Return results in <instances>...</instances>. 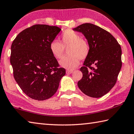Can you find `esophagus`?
<instances>
[{
    "label": "esophagus",
    "instance_id": "1",
    "mask_svg": "<svg viewBox=\"0 0 134 134\" xmlns=\"http://www.w3.org/2000/svg\"><path fill=\"white\" fill-rule=\"evenodd\" d=\"M72 72H73V71H70V70H67L66 71V74H72Z\"/></svg>",
    "mask_w": 134,
    "mask_h": 134
}]
</instances>
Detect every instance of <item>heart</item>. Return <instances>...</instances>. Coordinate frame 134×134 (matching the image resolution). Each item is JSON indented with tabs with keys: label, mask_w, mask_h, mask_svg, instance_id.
<instances>
[{
	"label": "heart",
	"mask_w": 134,
	"mask_h": 134,
	"mask_svg": "<svg viewBox=\"0 0 134 134\" xmlns=\"http://www.w3.org/2000/svg\"><path fill=\"white\" fill-rule=\"evenodd\" d=\"M65 48H68L69 55L60 60L61 66L68 70H73L79 64V59H84L90 53V46L85 40L81 38L78 34L74 30L68 29L63 33L61 43L54 40L49 44V50L53 57L60 59L64 53Z\"/></svg>",
	"instance_id": "heart-1"
}]
</instances>
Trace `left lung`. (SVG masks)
I'll return each instance as SVG.
<instances>
[{"mask_svg":"<svg viewBox=\"0 0 134 134\" xmlns=\"http://www.w3.org/2000/svg\"><path fill=\"white\" fill-rule=\"evenodd\" d=\"M88 41L90 53L81 68L83 76L78 86L85 95L100 98L115 85L122 66L121 46L112 35L92 23L74 28Z\"/></svg>","mask_w":134,"mask_h":134,"instance_id":"left-lung-1","label":"left lung"}]
</instances>
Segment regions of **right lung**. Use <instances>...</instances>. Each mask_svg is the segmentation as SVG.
Returning a JSON list of instances; mask_svg holds the SVG:
<instances>
[{
    "instance_id": "right-lung-1",
    "label": "right lung",
    "mask_w": 134,
    "mask_h": 134,
    "mask_svg": "<svg viewBox=\"0 0 134 134\" xmlns=\"http://www.w3.org/2000/svg\"><path fill=\"white\" fill-rule=\"evenodd\" d=\"M60 30L57 26L35 25L19 34L12 44L10 61L14 78L32 99L43 100L52 97L66 74L49 50L51 42Z\"/></svg>"
}]
</instances>
